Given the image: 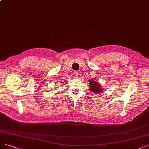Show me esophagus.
<instances>
[{
    "label": "esophagus",
    "instance_id": "esophagus-1",
    "mask_svg": "<svg viewBox=\"0 0 149 149\" xmlns=\"http://www.w3.org/2000/svg\"><path fill=\"white\" fill-rule=\"evenodd\" d=\"M74 75L75 77H78V76L79 75V72H77V71H75V72H74Z\"/></svg>",
    "mask_w": 149,
    "mask_h": 149
}]
</instances>
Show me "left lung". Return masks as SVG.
I'll return each mask as SVG.
<instances>
[{
    "label": "left lung",
    "instance_id": "8db88e82",
    "mask_svg": "<svg viewBox=\"0 0 149 149\" xmlns=\"http://www.w3.org/2000/svg\"><path fill=\"white\" fill-rule=\"evenodd\" d=\"M89 86H90V89L91 91L95 93H102V86H100V84L99 83L96 82L95 81L89 80Z\"/></svg>",
    "mask_w": 149,
    "mask_h": 149
}]
</instances>
